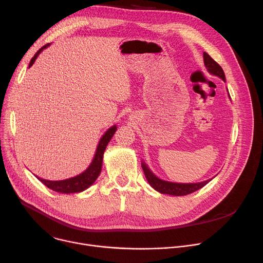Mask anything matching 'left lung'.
<instances>
[{"instance_id":"obj_1","label":"left lung","mask_w":263,"mask_h":263,"mask_svg":"<svg viewBox=\"0 0 263 263\" xmlns=\"http://www.w3.org/2000/svg\"><path fill=\"white\" fill-rule=\"evenodd\" d=\"M203 64H205V67L210 74L219 77L220 79H222L226 82V76H224L223 70L215 61H213V58H211V56L206 52H203ZM227 91H228V89H227ZM228 96L230 98L229 91H228ZM141 165H142V168H143V171L145 174V178H146L148 184L155 190H157L158 192H160L162 194H169V195H173V196L187 195V194H190V193L202 188L203 186H206L212 179H214V178H212L207 181L198 182V183H174V182H169V181H165V180L158 178L144 161H142Z\"/></svg>"}]
</instances>
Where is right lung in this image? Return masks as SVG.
<instances>
[{"label":"right lung","mask_w":263,"mask_h":263,"mask_svg":"<svg viewBox=\"0 0 263 263\" xmlns=\"http://www.w3.org/2000/svg\"><path fill=\"white\" fill-rule=\"evenodd\" d=\"M50 45L51 44L45 45L43 48H41L35 53V55L32 57L30 64H29V68H30L34 64L35 60L39 57V55L42 53V51H44V49L48 48ZM116 130H117V125H112L110 128H108L104 133V135L99 140L98 146L96 148V153L94 155V158H93L90 166L87 167L83 172L79 173L78 176L67 179V180H62V181H50V180H45V179L39 178L37 176H35V177L45 186H47L49 189H52L53 191H56V192L70 194V193H77V192L84 191L85 189L91 187L95 183L97 178L99 177V174H100L101 169H102L103 154L105 152V148L107 146L108 142L112 138Z\"/></svg>","instance_id":"right-lung-1"}]
</instances>
